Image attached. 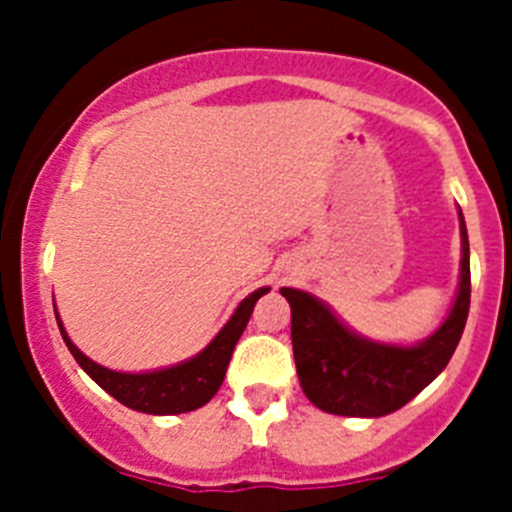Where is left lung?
Segmentation results:
<instances>
[{"label":"left lung","instance_id":"1","mask_svg":"<svg viewBox=\"0 0 512 512\" xmlns=\"http://www.w3.org/2000/svg\"><path fill=\"white\" fill-rule=\"evenodd\" d=\"M282 295L292 307V351L307 400L325 413L348 418L395 413L446 369L467 325L472 277L464 217L459 295L441 328L418 346L366 341L307 292L284 287Z\"/></svg>","mask_w":512,"mask_h":512}]
</instances>
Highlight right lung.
I'll list each match as a JSON object with an SVG mask.
<instances>
[{"label": "right lung", "mask_w": 512, "mask_h": 512, "mask_svg": "<svg viewBox=\"0 0 512 512\" xmlns=\"http://www.w3.org/2000/svg\"><path fill=\"white\" fill-rule=\"evenodd\" d=\"M266 292H269V287L256 289L253 295H248L246 300L238 305V310L233 312V318L228 320V325L217 333L215 341H212L202 354L184 361V364H176L169 366V369H161V372L148 374H122L94 364L92 359H87V356L81 354L79 348L71 343V338L66 336V330H63L58 315L56 320L58 328H61L63 341H66L69 351L74 354V359L79 361L81 369H84L104 392H110L117 402L138 410V413L179 415L202 408V405L210 402L212 397H215V392L220 390L225 372H228L235 343H238L241 333L246 330L253 305H256L259 297L266 295Z\"/></svg>", "instance_id": "right-lung-1"}]
</instances>
